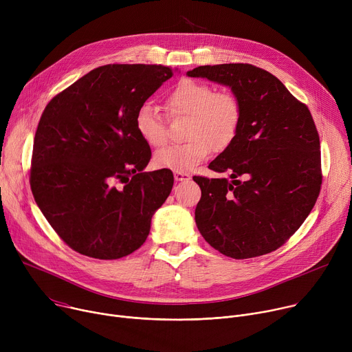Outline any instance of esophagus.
Instances as JSON below:
<instances>
[{"label":"esophagus","mask_w":352,"mask_h":352,"mask_svg":"<svg viewBox=\"0 0 352 352\" xmlns=\"http://www.w3.org/2000/svg\"><path fill=\"white\" fill-rule=\"evenodd\" d=\"M174 178L175 181H185V179H189L190 175L188 173H181V171H175L174 173Z\"/></svg>","instance_id":"34e87169"}]
</instances>
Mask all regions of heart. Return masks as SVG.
Listing matches in <instances>:
<instances>
[{
    "instance_id": "1",
    "label": "heart",
    "mask_w": 352,
    "mask_h": 352,
    "mask_svg": "<svg viewBox=\"0 0 352 352\" xmlns=\"http://www.w3.org/2000/svg\"><path fill=\"white\" fill-rule=\"evenodd\" d=\"M166 109L170 119H188V142L157 153L154 162L160 168L181 173L195 168L212 151L229 148L239 135L243 119L241 102L234 92L216 91L210 84L194 78H184L171 88L166 97ZM135 127L151 148H162L168 142L167 122L150 102L138 109Z\"/></svg>"
}]
</instances>
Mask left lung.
I'll return each mask as SVG.
<instances>
[{
	"label": "left lung",
	"mask_w": 352,
	"mask_h": 352,
	"mask_svg": "<svg viewBox=\"0 0 352 352\" xmlns=\"http://www.w3.org/2000/svg\"><path fill=\"white\" fill-rule=\"evenodd\" d=\"M188 76L229 85L243 108L236 140L209 164L232 181L194 177L202 190L197 226L230 258L272 252L302 226L320 194V139L311 113L275 76L247 63L199 66Z\"/></svg>",
	"instance_id": "obj_1"
}]
</instances>
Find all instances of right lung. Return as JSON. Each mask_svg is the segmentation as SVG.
Segmentation results:
<instances>
[{
	"instance_id": "add662e5",
	"label": "right lung",
	"mask_w": 352,
	"mask_h": 352,
	"mask_svg": "<svg viewBox=\"0 0 352 352\" xmlns=\"http://www.w3.org/2000/svg\"><path fill=\"white\" fill-rule=\"evenodd\" d=\"M171 76L163 65H107L46 105L29 184L53 230L74 251L118 260L146 241L174 175L167 168L143 171L151 150L136 132L135 116Z\"/></svg>"
}]
</instances>
